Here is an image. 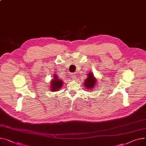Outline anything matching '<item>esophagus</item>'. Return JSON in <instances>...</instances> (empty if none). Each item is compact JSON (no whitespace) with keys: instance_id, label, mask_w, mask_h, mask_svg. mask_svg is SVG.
I'll return each mask as SVG.
<instances>
[{"instance_id":"1","label":"esophagus","mask_w":146,"mask_h":146,"mask_svg":"<svg viewBox=\"0 0 146 146\" xmlns=\"http://www.w3.org/2000/svg\"><path fill=\"white\" fill-rule=\"evenodd\" d=\"M71 76H72V78H73V79L75 80V79H76V74H75L74 73H72V75H71Z\"/></svg>"}]
</instances>
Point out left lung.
<instances>
[{
	"label": "left lung",
	"instance_id": "8db88e82",
	"mask_svg": "<svg viewBox=\"0 0 146 146\" xmlns=\"http://www.w3.org/2000/svg\"><path fill=\"white\" fill-rule=\"evenodd\" d=\"M88 76H87V78L84 80V87H86V89H93L96 86V84L97 82L96 79L94 77L93 73L90 72L88 74Z\"/></svg>",
	"mask_w": 146,
	"mask_h": 146
}]
</instances>
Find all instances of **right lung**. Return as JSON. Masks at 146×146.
Here are the masks:
<instances>
[{"label":"right lung","instance_id":"add662e5","mask_svg":"<svg viewBox=\"0 0 146 146\" xmlns=\"http://www.w3.org/2000/svg\"><path fill=\"white\" fill-rule=\"evenodd\" d=\"M50 88L51 90L53 92H57L59 90L63 85V82L61 80H59L58 79V77L56 75L54 76V78L53 80H52L50 82Z\"/></svg>","mask_w":146,"mask_h":146}]
</instances>
